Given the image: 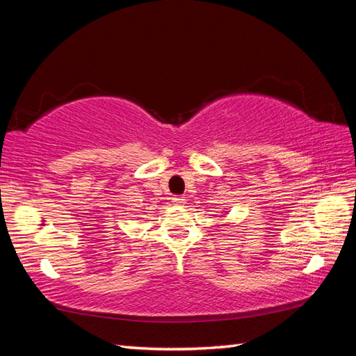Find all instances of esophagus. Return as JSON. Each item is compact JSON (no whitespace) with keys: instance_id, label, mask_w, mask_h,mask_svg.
Instances as JSON below:
<instances>
[{"instance_id":"1","label":"esophagus","mask_w":356,"mask_h":356,"mask_svg":"<svg viewBox=\"0 0 356 356\" xmlns=\"http://www.w3.org/2000/svg\"><path fill=\"white\" fill-rule=\"evenodd\" d=\"M172 203L174 205H184L185 199L182 197V195H176V197H172Z\"/></svg>"}]
</instances>
